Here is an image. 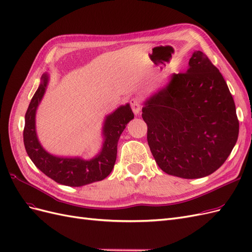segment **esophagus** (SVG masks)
I'll return each instance as SVG.
<instances>
[{
	"label": "esophagus",
	"instance_id": "obj_1",
	"mask_svg": "<svg viewBox=\"0 0 252 252\" xmlns=\"http://www.w3.org/2000/svg\"><path fill=\"white\" fill-rule=\"evenodd\" d=\"M130 104H131V108H132L133 113L135 114V116H138V114L141 111V109H142V106H141L140 102L138 100H135V98H133V100H131Z\"/></svg>",
	"mask_w": 252,
	"mask_h": 252
}]
</instances>
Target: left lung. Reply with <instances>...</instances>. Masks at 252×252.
I'll use <instances>...</instances> for the list:
<instances>
[{
	"label": "left lung",
	"mask_w": 252,
	"mask_h": 252,
	"mask_svg": "<svg viewBox=\"0 0 252 252\" xmlns=\"http://www.w3.org/2000/svg\"><path fill=\"white\" fill-rule=\"evenodd\" d=\"M142 118L157 164L183 179L215 172L231 154L239 121L229 88L202 51H194L184 73L144 102Z\"/></svg>",
	"instance_id": "obj_1"
}]
</instances>
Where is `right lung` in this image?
I'll list each match as a JSON object with an SVG mask.
<instances>
[{
    "label": "right lung",
    "mask_w": 252,
    "mask_h": 252,
    "mask_svg": "<svg viewBox=\"0 0 252 252\" xmlns=\"http://www.w3.org/2000/svg\"><path fill=\"white\" fill-rule=\"evenodd\" d=\"M48 82L49 75L44 73L25 114L23 139L28 157L44 174L62 185L81 187L107 178L116 163L120 136L134 118L130 105H122L105 117L102 128L104 139L102 149L93 158L53 156L43 148L35 129L36 109L46 93Z\"/></svg>",
    "instance_id": "obj_1"
}]
</instances>
